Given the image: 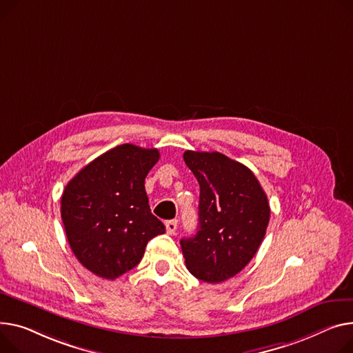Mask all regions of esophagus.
<instances>
[{
  "instance_id": "esophagus-1",
  "label": "esophagus",
  "mask_w": 353,
  "mask_h": 353,
  "mask_svg": "<svg viewBox=\"0 0 353 353\" xmlns=\"http://www.w3.org/2000/svg\"><path fill=\"white\" fill-rule=\"evenodd\" d=\"M164 225H166V230L169 234H174L177 230V220H169Z\"/></svg>"
}]
</instances>
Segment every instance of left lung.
<instances>
[{
	"instance_id": "left-lung-1",
	"label": "left lung",
	"mask_w": 353,
	"mask_h": 353,
	"mask_svg": "<svg viewBox=\"0 0 353 353\" xmlns=\"http://www.w3.org/2000/svg\"><path fill=\"white\" fill-rule=\"evenodd\" d=\"M183 159L200 184L199 230L180 241L185 267L205 283H221L252 260L270 203L254 173L223 153L185 150Z\"/></svg>"
}]
</instances>
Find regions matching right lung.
<instances>
[{
  "instance_id": "right-lung-1",
  "label": "right lung",
  "mask_w": 353,
  "mask_h": 353,
  "mask_svg": "<svg viewBox=\"0 0 353 353\" xmlns=\"http://www.w3.org/2000/svg\"><path fill=\"white\" fill-rule=\"evenodd\" d=\"M160 157L157 149L116 146L85 166L61 197V217L78 261L101 278L134 268L148 243L164 232L145 190Z\"/></svg>"
}]
</instances>
